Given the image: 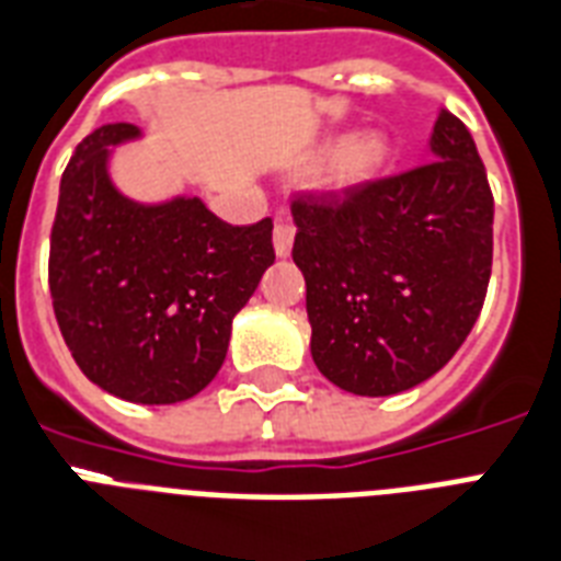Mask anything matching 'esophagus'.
Returning <instances> with one entry per match:
<instances>
[{"label": "esophagus", "mask_w": 561, "mask_h": 561, "mask_svg": "<svg viewBox=\"0 0 561 561\" xmlns=\"http://www.w3.org/2000/svg\"><path fill=\"white\" fill-rule=\"evenodd\" d=\"M294 225L279 218L276 227H273V250H276V256L279 259H288L290 256V248H294Z\"/></svg>", "instance_id": "1"}]
</instances>
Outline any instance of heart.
Returning a JSON list of instances; mask_svg holds the SVG:
<instances>
[{"mask_svg":"<svg viewBox=\"0 0 561 561\" xmlns=\"http://www.w3.org/2000/svg\"><path fill=\"white\" fill-rule=\"evenodd\" d=\"M386 158V140L377 131H366L357 138H348L345 144H336L334 158H331V170L328 181L336 190H348L375 175L377 167Z\"/></svg>","mask_w":561,"mask_h":561,"instance_id":"heart-1","label":"heart"}]
</instances>
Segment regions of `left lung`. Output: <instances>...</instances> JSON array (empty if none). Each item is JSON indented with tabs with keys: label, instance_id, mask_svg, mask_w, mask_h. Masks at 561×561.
<instances>
[{
	"label": "left lung",
	"instance_id": "obj_1",
	"mask_svg": "<svg viewBox=\"0 0 561 561\" xmlns=\"http://www.w3.org/2000/svg\"><path fill=\"white\" fill-rule=\"evenodd\" d=\"M290 213L322 375L363 398L438 375L476 325L493 267V193L470 129L440 108L430 161L343 198L299 195Z\"/></svg>",
	"mask_w": 561,
	"mask_h": 561
}]
</instances>
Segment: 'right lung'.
Returning <instances> with one entry per match:
<instances>
[{"mask_svg": "<svg viewBox=\"0 0 561 561\" xmlns=\"http://www.w3.org/2000/svg\"><path fill=\"white\" fill-rule=\"evenodd\" d=\"M131 123L77 144L59 181L48 285L68 352L91 383L144 407L207 389L233 317L273 265V221L233 227L195 195L135 202L112 181Z\"/></svg>", "mask_w": 561, "mask_h": 561, "instance_id": "obj_1", "label": "right lung"}]
</instances>
